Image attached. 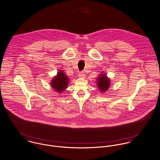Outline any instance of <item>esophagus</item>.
<instances>
[{
    "label": "esophagus",
    "instance_id": "34e87169",
    "mask_svg": "<svg viewBox=\"0 0 160 160\" xmlns=\"http://www.w3.org/2000/svg\"><path fill=\"white\" fill-rule=\"evenodd\" d=\"M78 76L80 78H84L85 77V74L83 72H80L78 74Z\"/></svg>",
    "mask_w": 160,
    "mask_h": 160
}]
</instances>
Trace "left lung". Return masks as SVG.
<instances>
[{"label":"left lung","instance_id":"1","mask_svg":"<svg viewBox=\"0 0 160 160\" xmlns=\"http://www.w3.org/2000/svg\"><path fill=\"white\" fill-rule=\"evenodd\" d=\"M97 87L98 89L101 91V92L103 93L106 92L109 87H110V79L107 76L106 74L104 73H101L99 74L96 80Z\"/></svg>","mask_w":160,"mask_h":160}]
</instances>
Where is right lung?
<instances>
[{"label":"right lung","mask_w":160,"mask_h":160,"mask_svg":"<svg viewBox=\"0 0 160 160\" xmlns=\"http://www.w3.org/2000/svg\"><path fill=\"white\" fill-rule=\"evenodd\" d=\"M69 78L62 70L59 71L50 82L51 87L58 93L62 92L68 88Z\"/></svg>","instance_id":"obj_1"}]
</instances>
